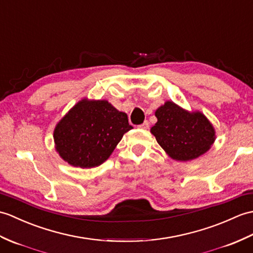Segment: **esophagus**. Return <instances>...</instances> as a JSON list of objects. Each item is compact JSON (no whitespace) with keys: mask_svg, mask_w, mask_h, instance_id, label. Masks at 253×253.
Masks as SVG:
<instances>
[{"mask_svg":"<svg viewBox=\"0 0 253 253\" xmlns=\"http://www.w3.org/2000/svg\"><path fill=\"white\" fill-rule=\"evenodd\" d=\"M149 127H150V124L148 121H145L142 123V124L139 125V128H141V129H149Z\"/></svg>","mask_w":253,"mask_h":253,"instance_id":"1","label":"esophagus"}]
</instances>
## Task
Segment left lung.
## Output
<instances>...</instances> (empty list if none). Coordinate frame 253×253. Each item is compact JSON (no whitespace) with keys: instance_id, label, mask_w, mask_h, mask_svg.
<instances>
[{"instance_id":"8db88e82","label":"left lung","mask_w":253,"mask_h":253,"mask_svg":"<svg viewBox=\"0 0 253 253\" xmlns=\"http://www.w3.org/2000/svg\"><path fill=\"white\" fill-rule=\"evenodd\" d=\"M155 116L157 123L151 132L172 160H195L214 142V128L202 112H189L172 101H166L155 111Z\"/></svg>"}]
</instances>
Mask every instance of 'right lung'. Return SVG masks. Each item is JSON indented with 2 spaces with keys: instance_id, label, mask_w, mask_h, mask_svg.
Listing matches in <instances>:
<instances>
[{
  "instance_id": "obj_1",
  "label": "right lung",
  "mask_w": 253,
  "mask_h": 253,
  "mask_svg": "<svg viewBox=\"0 0 253 253\" xmlns=\"http://www.w3.org/2000/svg\"><path fill=\"white\" fill-rule=\"evenodd\" d=\"M130 129L127 114L107 100L83 99L56 125L55 146L70 165L92 168L108 160Z\"/></svg>"
}]
</instances>
